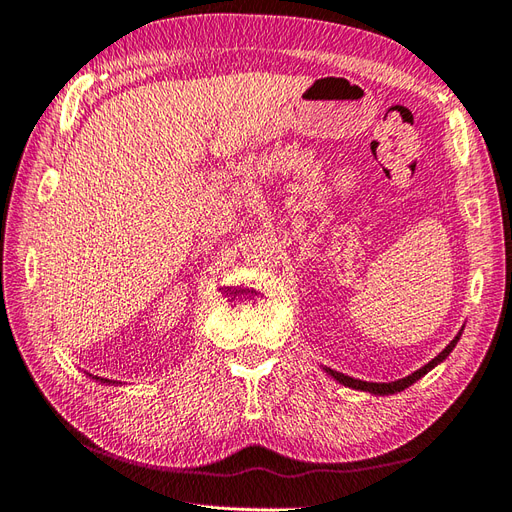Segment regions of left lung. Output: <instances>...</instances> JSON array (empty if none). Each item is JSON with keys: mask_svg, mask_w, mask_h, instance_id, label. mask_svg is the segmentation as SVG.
<instances>
[{"mask_svg": "<svg viewBox=\"0 0 512 512\" xmlns=\"http://www.w3.org/2000/svg\"><path fill=\"white\" fill-rule=\"evenodd\" d=\"M461 332H463V328L459 330L457 337L452 339V341L446 345L444 352L437 354L431 362H427V364H425V367H420L418 371H414L412 375H407V377L394 379V382H386V384H384V382H362V379H354V377H349V375H345V373L332 371V369H328V367H324V371H326L330 377L337 379L339 384L347 386V388L362 390V392H371V394H379V397H386V394H397V392H401V390H405V388H410L412 384H416L420 377H425L431 369H435V367H437V364L444 362V360L450 356L452 349H455V345L459 343V339H461Z\"/></svg>", "mask_w": 512, "mask_h": 512, "instance_id": "obj_1", "label": "left lung"}]
</instances>
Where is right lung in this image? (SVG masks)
Segmentation results:
<instances>
[{
  "instance_id": "add662e5",
  "label": "right lung",
  "mask_w": 512,
  "mask_h": 512,
  "mask_svg": "<svg viewBox=\"0 0 512 512\" xmlns=\"http://www.w3.org/2000/svg\"><path fill=\"white\" fill-rule=\"evenodd\" d=\"M92 379H96V382H100V384H107V386H113V384H118V382H113V379H107V377H96V375H90Z\"/></svg>"
}]
</instances>
